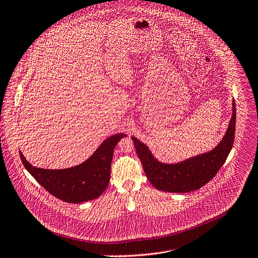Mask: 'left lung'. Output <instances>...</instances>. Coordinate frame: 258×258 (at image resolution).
I'll list each match as a JSON object with an SVG mask.
<instances>
[{
	"instance_id": "1",
	"label": "left lung",
	"mask_w": 258,
	"mask_h": 258,
	"mask_svg": "<svg viewBox=\"0 0 258 258\" xmlns=\"http://www.w3.org/2000/svg\"><path fill=\"white\" fill-rule=\"evenodd\" d=\"M236 104L232 102V115L220 143L211 151L199 154L177 163L158 161L149 148L135 137L137 154L142 162L146 177L158 190L184 194L200 189L220 170L227 158L235 140Z\"/></svg>"
}]
</instances>
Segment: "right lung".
Instances as JSON below:
<instances>
[{"mask_svg": "<svg viewBox=\"0 0 258 258\" xmlns=\"http://www.w3.org/2000/svg\"><path fill=\"white\" fill-rule=\"evenodd\" d=\"M125 136L117 134L109 137L81 165L62 170L36 168L21 152L19 154L27 171L49 194L63 202L79 204L99 198L107 188L114 148Z\"/></svg>", "mask_w": 258, "mask_h": 258, "instance_id": "right-lung-1", "label": "right lung"}]
</instances>
